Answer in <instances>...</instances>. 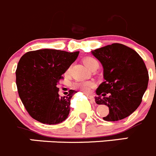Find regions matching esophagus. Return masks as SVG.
I'll use <instances>...</instances> for the list:
<instances>
[{
    "mask_svg": "<svg viewBox=\"0 0 156 156\" xmlns=\"http://www.w3.org/2000/svg\"><path fill=\"white\" fill-rule=\"evenodd\" d=\"M86 96H87L88 98H89V99L91 100V101H95V98H94L93 95H89V94H86Z\"/></svg>",
    "mask_w": 156,
    "mask_h": 156,
    "instance_id": "esophagus-1",
    "label": "esophagus"
}]
</instances>
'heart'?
Masks as SVG:
<instances>
[{
	"label": "heart",
	"mask_w": 156,
	"mask_h": 156,
	"mask_svg": "<svg viewBox=\"0 0 156 156\" xmlns=\"http://www.w3.org/2000/svg\"><path fill=\"white\" fill-rule=\"evenodd\" d=\"M83 63L90 70L92 67L95 65H98V62L97 61L96 59L92 58V57H87V58H84L83 60ZM70 68L67 69L66 71V73H69ZM73 87L75 89H78V90L82 91V92H85V93H89L92 91V89L95 87V83L92 81H85V80H78V81L75 82L73 84Z\"/></svg>",
	"instance_id": "obj_1"
}]
</instances>
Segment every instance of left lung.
Returning <instances> with one entry per match:
<instances>
[{
  "label": "left lung",
  "instance_id": "8db88e82",
  "mask_svg": "<svg viewBox=\"0 0 156 156\" xmlns=\"http://www.w3.org/2000/svg\"><path fill=\"white\" fill-rule=\"evenodd\" d=\"M92 54L104 69L105 81L95 98L96 104L109 108L103 119L118 121L127 118L141 104L147 89L149 73L144 61L133 49L119 43L95 49Z\"/></svg>",
  "mask_w": 156,
  "mask_h": 156
}]
</instances>
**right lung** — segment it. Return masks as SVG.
Returning a JSON list of instances; mask_svg holds the SVG:
<instances>
[{"instance_id": "obj_1", "label": "right lung", "mask_w": 156, "mask_h": 156, "mask_svg": "<svg viewBox=\"0 0 156 156\" xmlns=\"http://www.w3.org/2000/svg\"><path fill=\"white\" fill-rule=\"evenodd\" d=\"M79 51L55 49L32 51L23 55L16 70L19 96L33 119L47 124H57L68 117L70 100L76 91L60 96L57 85L62 74L76 61Z\"/></svg>"}]
</instances>
